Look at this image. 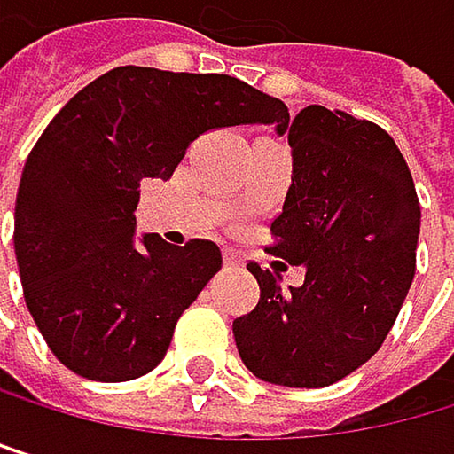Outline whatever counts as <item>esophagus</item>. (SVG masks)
<instances>
[{
	"label": "esophagus",
	"instance_id": "1",
	"mask_svg": "<svg viewBox=\"0 0 454 454\" xmlns=\"http://www.w3.org/2000/svg\"><path fill=\"white\" fill-rule=\"evenodd\" d=\"M223 261H225V267H239L242 255H239L234 247H225V250H223Z\"/></svg>",
	"mask_w": 454,
	"mask_h": 454
}]
</instances>
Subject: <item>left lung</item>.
Returning <instances> with one entry per match:
<instances>
[{
  "label": "left lung",
  "instance_id": "obj_1",
  "mask_svg": "<svg viewBox=\"0 0 454 454\" xmlns=\"http://www.w3.org/2000/svg\"><path fill=\"white\" fill-rule=\"evenodd\" d=\"M286 130L294 176L267 250L305 267V283L283 291L247 264L261 296L234 318V340L253 376L318 389L389 335L417 270L419 199L397 144L373 121L308 106Z\"/></svg>",
  "mask_w": 454,
  "mask_h": 454
}]
</instances>
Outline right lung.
<instances>
[{"label":"right lung","instance_id":"1","mask_svg":"<svg viewBox=\"0 0 454 454\" xmlns=\"http://www.w3.org/2000/svg\"><path fill=\"white\" fill-rule=\"evenodd\" d=\"M288 128L283 100L220 73L114 67L70 98L29 152L15 199L27 308L67 371L130 381L166 356L179 316L223 267L220 247L133 237L144 179H171L215 128Z\"/></svg>","mask_w":454,"mask_h":454}]
</instances>
